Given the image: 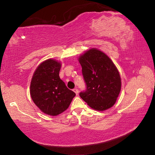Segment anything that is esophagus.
<instances>
[{
    "mask_svg": "<svg viewBox=\"0 0 155 155\" xmlns=\"http://www.w3.org/2000/svg\"><path fill=\"white\" fill-rule=\"evenodd\" d=\"M73 91H74L75 92V94H77V95H78V89H77V88H75V89H74V90H73Z\"/></svg>",
    "mask_w": 155,
    "mask_h": 155,
    "instance_id": "obj_1",
    "label": "esophagus"
}]
</instances>
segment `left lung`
Returning a JSON list of instances; mask_svg holds the SVG:
<instances>
[{"mask_svg": "<svg viewBox=\"0 0 155 155\" xmlns=\"http://www.w3.org/2000/svg\"><path fill=\"white\" fill-rule=\"evenodd\" d=\"M86 84L79 96L91 108L104 111L114 105L121 90L118 70L109 57L91 48L78 59Z\"/></svg>", "mask_w": 155, "mask_h": 155, "instance_id": "8db88e82", "label": "left lung"}]
</instances>
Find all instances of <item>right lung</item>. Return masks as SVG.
I'll return each instance as SVG.
<instances>
[{
  "instance_id": "obj_1",
  "label": "right lung",
  "mask_w": 155,
  "mask_h": 155,
  "mask_svg": "<svg viewBox=\"0 0 155 155\" xmlns=\"http://www.w3.org/2000/svg\"><path fill=\"white\" fill-rule=\"evenodd\" d=\"M61 64L50 59L37 68L31 79L30 94L34 103L47 115H57L65 111L76 94L59 77Z\"/></svg>"
}]
</instances>
